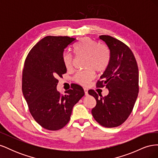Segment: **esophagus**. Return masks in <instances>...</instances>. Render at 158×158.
<instances>
[{
    "mask_svg": "<svg viewBox=\"0 0 158 158\" xmlns=\"http://www.w3.org/2000/svg\"><path fill=\"white\" fill-rule=\"evenodd\" d=\"M84 93H85V95H87L88 94V88H84Z\"/></svg>",
    "mask_w": 158,
    "mask_h": 158,
    "instance_id": "esophagus-1",
    "label": "esophagus"
}]
</instances>
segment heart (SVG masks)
<instances>
[{"label": "heart", "instance_id": "heart-1", "mask_svg": "<svg viewBox=\"0 0 158 158\" xmlns=\"http://www.w3.org/2000/svg\"><path fill=\"white\" fill-rule=\"evenodd\" d=\"M73 50L77 56H84L85 67L86 70L79 71L73 77L76 83L82 85H87L94 78V70L102 73L107 67L110 52L105 45H99L90 37H84L79 40L73 47ZM63 60L65 67L70 69L73 67V57L71 54L65 52L63 55Z\"/></svg>", "mask_w": 158, "mask_h": 158}]
</instances>
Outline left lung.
<instances>
[{"mask_svg": "<svg viewBox=\"0 0 158 158\" xmlns=\"http://www.w3.org/2000/svg\"><path fill=\"white\" fill-rule=\"evenodd\" d=\"M99 39L109 48L110 59L96 86L106 87L109 94L102 97L94 89L88 91L96 100L92 113L102 126L117 127L127 120L135 104L139 91L138 68L135 55L126 44L109 35H100Z\"/></svg>", "mask_w": 158, "mask_h": 158, "instance_id": "1", "label": "left lung"}]
</instances>
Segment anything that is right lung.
Segmentation results:
<instances>
[{
  "instance_id": "add662e5",
  "label": "right lung",
  "mask_w": 158,
  "mask_h": 158,
  "mask_svg": "<svg viewBox=\"0 0 158 158\" xmlns=\"http://www.w3.org/2000/svg\"><path fill=\"white\" fill-rule=\"evenodd\" d=\"M75 41L68 36H47L33 47L23 64V96L33 118L47 130L63 128L70 121L74 106L84 95L78 84H73L64 95L56 89L57 78L66 73L64 51Z\"/></svg>"
}]
</instances>
